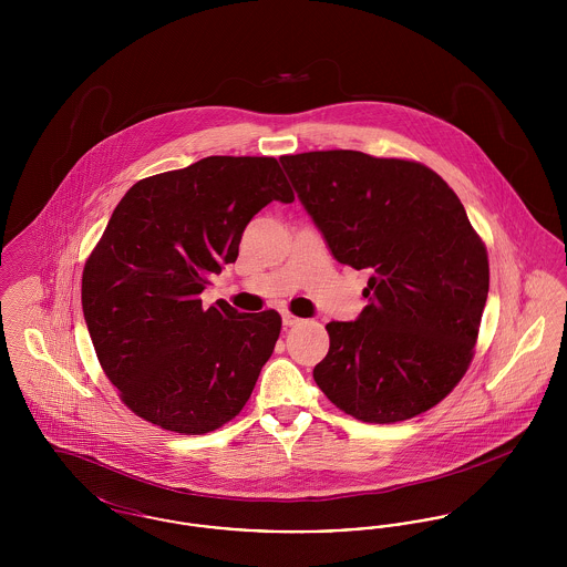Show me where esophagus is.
<instances>
[{"label":"esophagus","instance_id":"1","mask_svg":"<svg viewBox=\"0 0 567 567\" xmlns=\"http://www.w3.org/2000/svg\"><path fill=\"white\" fill-rule=\"evenodd\" d=\"M301 323V319H297L293 315H289V312H282V324L285 327H293V324Z\"/></svg>","mask_w":567,"mask_h":567}]
</instances>
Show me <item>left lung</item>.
I'll list each match as a JSON object with an SVG mask.
<instances>
[{"mask_svg":"<svg viewBox=\"0 0 567 567\" xmlns=\"http://www.w3.org/2000/svg\"><path fill=\"white\" fill-rule=\"evenodd\" d=\"M280 163L336 261L370 271L368 306L327 323L319 389L363 423L442 402L465 374L488 293V259L463 204L433 169L359 151Z\"/></svg>","mask_w":567,"mask_h":567,"instance_id":"left-lung-1","label":"left lung"}]
</instances>
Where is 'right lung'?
Listing matches in <instances>:
<instances>
[{
	"label": "right lung",
	"mask_w": 567,
	"mask_h": 567,
	"mask_svg": "<svg viewBox=\"0 0 567 567\" xmlns=\"http://www.w3.org/2000/svg\"><path fill=\"white\" fill-rule=\"evenodd\" d=\"M293 190L274 157H206L135 183L82 271V312L121 400L167 432H215L248 402L280 315L202 308L244 229Z\"/></svg>",
	"instance_id": "add662e5"
}]
</instances>
